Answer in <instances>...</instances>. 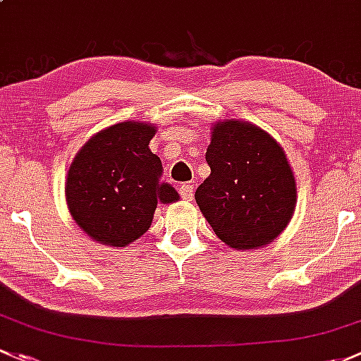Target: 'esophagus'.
Here are the masks:
<instances>
[{"label": "esophagus", "instance_id": "34e87169", "mask_svg": "<svg viewBox=\"0 0 361 361\" xmlns=\"http://www.w3.org/2000/svg\"><path fill=\"white\" fill-rule=\"evenodd\" d=\"M179 192H180L182 200H185V202H191L192 200V185L191 184H182L179 188Z\"/></svg>", "mask_w": 361, "mask_h": 361}]
</instances>
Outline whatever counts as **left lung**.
<instances>
[{
	"label": "left lung",
	"instance_id": "8db88e82",
	"mask_svg": "<svg viewBox=\"0 0 361 361\" xmlns=\"http://www.w3.org/2000/svg\"><path fill=\"white\" fill-rule=\"evenodd\" d=\"M210 176L196 203L214 233L236 250L264 247L283 233L297 203V185L283 147L250 121L212 125Z\"/></svg>",
	"mask_w": 361,
	"mask_h": 361
}]
</instances>
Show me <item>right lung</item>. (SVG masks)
Listing matches in <instances>:
<instances>
[{"label":"right lung","mask_w":361,"mask_h":361,"mask_svg":"<svg viewBox=\"0 0 361 361\" xmlns=\"http://www.w3.org/2000/svg\"><path fill=\"white\" fill-rule=\"evenodd\" d=\"M156 126L121 121L92 135L74 156L66 179L71 217L94 241L126 247L153 222L158 203L179 200L161 180V159L149 149Z\"/></svg>","instance_id":"add662e5"}]
</instances>
